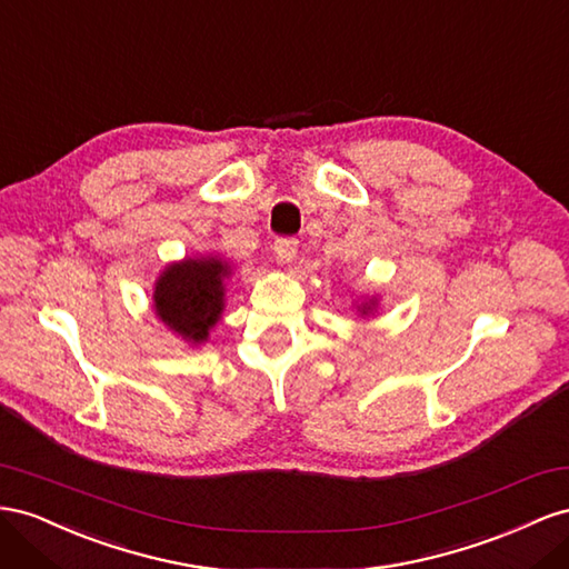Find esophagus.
<instances>
[{
    "label": "esophagus",
    "mask_w": 569,
    "mask_h": 569,
    "mask_svg": "<svg viewBox=\"0 0 569 569\" xmlns=\"http://www.w3.org/2000/svg\"><path fill=\"white\" fill-rule=\"evenodd\" d=\"M273 252H276V257H279V262H283V264L293 262L298 254V240L296 238H276Z\"/></svg>",
    "instance_id": "1"
}]
</instances>
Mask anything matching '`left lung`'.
<instances>
[{"mask_svg": "<svg viewBox=\"0 0 569 569\" xmlns=\"http://www.w3.org/2000/svg\"><path fill=\"white\" fill-rule=\"evenodd\" d=\"M371 310H375V302H367V305H362V307H360V312H362V315H369Z\"/></svg>", "mask_w": 569, "mask_h": 569, "instance_id": "8db88e82", "label": "left lung"}]
</instances>
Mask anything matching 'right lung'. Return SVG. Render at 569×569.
Returning <instances> with one entry per match:
<instances>
[{
  "mask_svg": "<svg viewBox=\"0 0 569 569\" xmlns=\"http://www.w3.org/2000/svg\"><path fill=\"white\" fill-rule=\"evenodd\" d=\"M231 267L221 257L183 259L161 271L154 283V312L190 343H202L223 312V281Z\"/></svg>",
  "mask_w": 569,
  "mask_h": 569,
  "instance_id": "right-lung-1",
  "label": "right lung"
}]
</instances>
